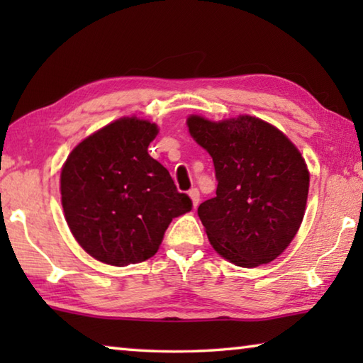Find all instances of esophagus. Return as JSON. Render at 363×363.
<instances>
[{"label":"esophagus","instance_id":"1","mask_svg":"<svg viewBox=\"0 0 363 363\" xmlns=\"http://www.w3.org/2000/svg\"><path fill=\"white\" fill-rule=\"evenodd\" d=\"M189 196L190 199H192V205H194V208H196L199 206V203H200V192H199V189H190L189 190Z\"/></svg>","mask_w":363,"mask_h":363}]
</instances>
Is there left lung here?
Masks as SVG:
<instances>
[{"label": "left lung", "mask_w": 363, "mask_h": 363, "mask_svg": "<svg viewBox=\"0 0 363 363\" xmlns=\"http://www.w3.org/2000/svg\"><path fill=\"white\" fill-rule=\"evenodd\" d=\"M187 126L216 171V196L199 206L213 248L240 267L274 261L304 218L309 171L299 150L277 128L250 115L223 121L192 115Z\"/></svg>", "instance_id": "obj_1"}]
</instances>
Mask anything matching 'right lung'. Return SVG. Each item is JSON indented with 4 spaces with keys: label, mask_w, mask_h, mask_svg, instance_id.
Here are the masks:
<instances>
[{
    "label": "right lung",
    "mask_w": 363,
    "mask_h": 363,
    "mask_svg": "<svg viewBox=\"0 0 363 363\" xmlns=\"http://www.w3.org/2000/svg\"><path fill=\"white\" fill-rule=\"evenodd\" d=\"M155 123L125 116L82 140L60 173L65 220L86 253L110 266L149 259L173 218L192 210L147 149Z\"/></svg>",
    "instance_id": "obj_1"
}]
</instances>
